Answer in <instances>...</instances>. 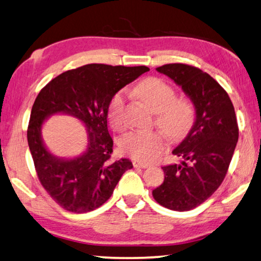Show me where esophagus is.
Here are the masks:
<instances>
[{"label":"esophagus","instance_id":"34e87169","mask_svg":"<svg viewBox=\"0 0 261 261\" xmlns=\"http://www.w3.org/2000/svg\"><path fill=\"white\" fill-rule=\"evenodd\" d=\"M134 167L135 168H141V169H146L149 167V164H147L145 162H140V161H134Z\"/></svg>","mask_w":261,"mask_h":261}]
</instances>
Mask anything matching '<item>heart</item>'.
<instances>
[{"mask_svg": "<svg viewBox=\"0 0 261 261\" xmlns=\"http://www.w3.org/2000/svg\"><path fill=\"white\" fill-rule=\"evenodd\" d=\"M135 94L149 110L156 113L155 123L169 138L178 140L188 134L194 123L195 112L186 99L176 98L171 85L158 77L139 83ZM125 92H117L108 106V118L117 131L126 127ZM122 151L141 162H154L167 147L165 136L160 131H132L120 140Z\"/></svg>", "mask_w": 261, "mask_h": 261, "instance_id": "1", "label": "heart"}]
</instances>
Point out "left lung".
I'll return each mask as SVG.
<instances>
[{"instance_id":"1","label":"left lung","mask_w":261,"mask_h":261,"mask_svg":"<svg viewBox=\"0 0 261 261\" xmlns=\"http://www.w3.org/2000/svg\"><path fill=\"white\" fill-rule=\"evenodd\" d=\"M182 89L195 107V122L172 150L181 164L163 167L164 181L155 201L174 211H188L207 200L224 180L239 140L234 106L221 85L200 68L168 64L156 68Z\"/></svg>"}]
</instances>
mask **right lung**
<instances>
[{
	"label": "right lung",
	"instance_id": "add662e5",
	"mask_svg": "<svg viewBox=\"0 0 261 261\" xmlns=\"http://www.w3.org/2000/svg\"><path fill=\"white\" fill-rule=\"evenodd\" d=\"M146 66L89 64L58 75L41 90L32 107L27 140L37 177L56 203L74 213L101 206L112 196L131 161H111L113 139L107 129L112 98L148 72ZM55 114L76 117L87 127L88 146L73 159L54 155L41 139V125Z\"/></svg>",
	"mask_w": 261,
	"mask_h": 261
}]
</instances>
